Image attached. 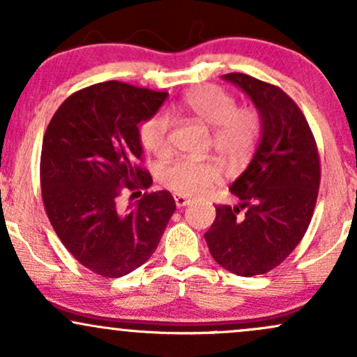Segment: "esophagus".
<instances>
[{
  "label": "esophagus",
  "mask_w": 357,
  "mask_h": 357,
  "mask_svg": "<svg viewBox=\"0 0 357 357\" xmlns=\"http://www.w3.org/2000/svg\"><path fill=\"white\" fill-rule=\"evenodd\" d=\"M174 202H176V206L178 208H183L186 206V204L191 203L190 198H186V196H181V195H174Z\"/></svg>",
  "instance_id": "esophagus-1"
}]
</instances>
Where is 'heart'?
Returning <instances> with one entry per match:
<instances>
[{
	"label": "heart",
	"mask_w": 357,
	"mask_h": 357,
	"mask_svg": "<svg viewBox=\"0 0 357 357\" xmlns=\"http://www.w3.org/2000/svg\"><path fill=\"white\" fill-rule=\"evenodd\" d=\"M183 107L198 121L213 127L211 146L233 167L245 165L255 153L264 130L260 110L253 105H236L233 93L220 85H198L183 97ZM171 119L166 110H155L142 121L139 139L147 153L166 158ZM220 166L213 161L178 159L159 171V183L181 196H198L220 181Z\"/></svg>",
	"instance_id": "obj_1"
}]
</instances>
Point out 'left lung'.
I'll list each match as a JSON object with an SVG mask.
<instances>
[{"mask_svg":"<svg viewBox=\"0 0 357 357\" xmlns=\"http://www.w3.org/2000/svg\"><path fill=\"white\" fill-rule=\"evenodd\" d=\"M223 79L248 93L264 130L248 167L230 186L240 206L216 204L204 238L211 257L228 272L261 275L304 238L317 202L321 159L309 122L284 90L247 73Z\"/></svg>","mask_w":357,"mask_h":357,"instance_id":"obj_1","label":"left lung"}]
</instances>
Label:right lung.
Wrapping results in <instances>:
<instances>
[{
    "instance_id": "obj_1",
    "label": "right lung",
    "mask_w": 357,
    "mask_h": 357,
    "mask_svg": "<svg viewBox=\"0 0 357 357\" xmlns=\"http://www.w3.org/2000/svg\"><path fill=\"white\" fill-rule=\"evenodd\" d=\"M167 92L109 80L72 93L43 136L40 186L65 248L105 278L127 275L149 260L176 210L169 191L144 192L122 211L119 198L153 184L142 166L139 122Z\"/></svg>"
}]
</instances>
